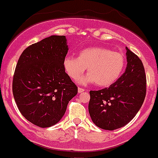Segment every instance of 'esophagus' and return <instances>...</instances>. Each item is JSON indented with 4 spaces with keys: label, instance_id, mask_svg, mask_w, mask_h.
<instances>
[{
    "label": "esophagus",
    "instance_id": "obj_1",
    "mask_svg": "<svg viewBox=\"0 0 158 158\" xmlns=\"http://www.w3.org/2000/svg\"><path fill=\"white\" fill-rule=\"evenodd\" d=\"M84 91H85V89H84L81 88V87H79V88H78V93H83Z\"/></svg>",
    "mask_w": 158,
    "mask_h": 158
}]
</instances>
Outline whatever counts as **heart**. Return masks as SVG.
<instances>
[{
  "label": "heart",
  "mask_w": 158,
  "mask_h": 158,
  "mask_svg": "<svg viewBox=\"0 0 158 158\" xmlns=\"http://www.w3.org/2000/svg\"><path fill=\"white\" fill-rule=\"evenodd\" d=\"M125 65L124 56L102 47H91L80 50L78 57L66 56L63 59L65 73L76 80L83 74L85 68L88 74L80 83H94L99 87H108L120 78Z\"/></svg>",
  "instance_id": "b5f03b06"
}]
</instances>
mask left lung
Returning a JSON list of instances; mask_svg holds the SVG:
<instances>
[{"mask_svg": "<svg viewBox=\"0 0 158 158\" xmlns=\"http://www.w3.org/2000/svg\"><path fill=\"white\" fill-rule=\"evenodd\" d=\"M125 73L108 88L90 91L89 113L95 125L113 131L127 124L146 96V76L141 60L127 47Z\"/></svg>", "mask_w": 158, "mask_h": 158, "instance_id": "8db88e82", "label": "left lung"}]
</instances>
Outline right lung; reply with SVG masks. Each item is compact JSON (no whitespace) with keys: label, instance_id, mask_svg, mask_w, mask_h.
Wrapping results in <instances>:
<instances>
[{"label":"right lung","instance_id":"add662e5","mask_svg":"<svg viewBox=\"0 0 158 158\" xmlns=\"http://www.w3.org/2000/svg\"><path fill=\"white\" fill-rule=\"evenodd\" d=\"M64 35H52L33 44L20 56L12 90L23 116L39 127L60 121L78 88L63 67L68 52Z\"/></svg>","mask_w":158,"mask_h":158}]
</instances>
